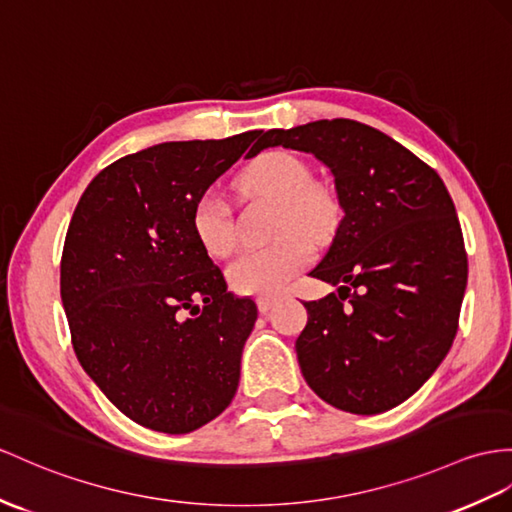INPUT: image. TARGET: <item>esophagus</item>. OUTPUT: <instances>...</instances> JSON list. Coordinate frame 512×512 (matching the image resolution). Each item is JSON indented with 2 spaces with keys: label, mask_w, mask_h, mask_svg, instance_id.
Wrapping results in <instances>:
<instances>
[{
  "label": "esophagus",
  "mask_w": 512,
  "mask_h": 512,
  "mask_svg": "<svg viewBox=\"0 0 512 512\" xmlns=\"http://www.w3.org/2000/svg\"><path fill=\"white\" fill-rule=\"evenodd\" d=\"M276 302H278L276 297H258V310H260V313H263V315H267L269 310H271L273 306H276Z\"/></svg>",
  "instance_id": "esophagus-1"
}]
</instances>
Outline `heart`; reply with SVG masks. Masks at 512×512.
Returning <instances> with one entry per match:
<instances>
[{"instance_id":"1","label":"heart","mask_w":512,"mask_h":512,"mask_svg":"<svg viewBox=\"0 0 512 512\" xmlns=\"http://www.w3.org/2000/svg\"><path fill=\"white\" fill-rule=\"evenodd\" d=\"M241 189L282 204L278 232L280 236H289L276 245L249 249L234 260L228 278L243 295H276L310 263L313 252L308 239L319 243L334 232L339 221V204L330 191L315 186L308 162L289 152L258 156L241 173ZM191 226L199 245L215 258L230 256L239 245L230 206L217 189H208L197 197Z\"/></svg>"}]
</instances>
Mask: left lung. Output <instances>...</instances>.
<instances>
[{
    "label": "left lung",
    "mask_w": 512,
    "mask_h": 512,
    "mask_svg": "<svg viewBox=\"0 0 512 512\" xmlns=\"http://www.w3.org/2000/svg\"><path fill=\"white\" fill-rule=\"evenodd\" d=\"M313 154L334 178L343 219L310 276L339 286L304 302L295 352L323 402L378 415L406 402L443 363L458 330L467 254L439 173L352 119L269 130L258 147Z\"/></svg>",
    "instance_id": "left-lung-1"
}]
</instances>
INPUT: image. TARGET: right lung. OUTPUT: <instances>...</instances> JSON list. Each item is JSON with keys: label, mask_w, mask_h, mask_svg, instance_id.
<instances>
[{"label": "right lung", "mask_w": 512, "mask_h": 512, "mask_svg": "<svg viewBox=\"0 0 512 512\" xmlns=\"http://www.w3.org/2000/svg\"><path fill=\"white\" fill-rule=\"evenodd\" d=\"M260 134L123 156L97 173L71 217L60 297L73 350L99 391L149 430L202 428L239 386L258 308L228 291L191 215L221 173L260 152Z\"/></svg>", "instance_id": "1"}]
</instances>
